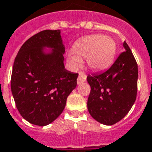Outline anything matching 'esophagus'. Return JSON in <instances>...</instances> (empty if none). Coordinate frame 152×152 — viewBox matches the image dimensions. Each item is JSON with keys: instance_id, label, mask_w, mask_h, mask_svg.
Returning a JSON list of instances; mask_svg holds the SVG:
<instances>
[{"instance_id": "34e87169", "label": "esophagus", "mask_w": 152, "mask_h": 152, "mask_svg": "<svg viewBox=\"0 0 152 152\" xmlns=\"http://www.w3.org/2000/svg\"><path fill=\"white\" fill-rule=\"evenodd\" d=\"M86 80V75L83 72L80 73L79 76L77 78V84L80 85V84L82 83V82H85Z\"/></svg>"}]
</instances>
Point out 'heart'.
<instances>
[{"instance_id":"1","label":"heart","mask_w":152,"mask_h":152,"mask_svg":"<svg viewBox=\"0 0 152 152\" xmlns=\"http://www.w3.org/2000/svg\"><path fill=\"white\" fill-rule=\"evenodd\" d=\"M116 43L112 38L102 34L86 36L77 40L72 51L66 55V61L72 69H78L86 59L94 71L104 70L112 64L116 53Z\"/></svg>"}]
</instances>
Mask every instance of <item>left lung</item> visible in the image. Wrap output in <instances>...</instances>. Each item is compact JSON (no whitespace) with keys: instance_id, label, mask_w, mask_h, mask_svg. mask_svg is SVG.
<instances>
[{"instance_id":"left-lung-1","label":"left lung","mask_w":152,"mask_h":152,"mask_svg":"<svg viewBox=\"0 0 152 152\" xmlns=\"http://www.w3.org/2000/svg\"><path fill=\"white\" fill-rule=\"evenodd\" d=\"M123 49L110 68L87 76L91 88L88 111L97 122L109 126L123 119L137 98V64L125 41Z\"/></svg>"}]
</instances>
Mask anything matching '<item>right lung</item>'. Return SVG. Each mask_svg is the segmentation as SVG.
Listing matches in <instances>:
<instances>
[{
    "instance_id": "1",
    "label": "right lung",
    "mask_w": 152,
    "mask_h": 152,
    "mask_svg": "<svg viewBox=\"0 0 152 152\" xmlns=\"http://www.w3.org/2000/svg\"><path fill=\"white\" fill-rule=\"evenodd\" d=\"M60 34L38 33L22 45L14 61L10 86L16 108L25 120L38 126L58 118L76 87L78 74L65 69Z\"/></svg>"
}]
</instances>
